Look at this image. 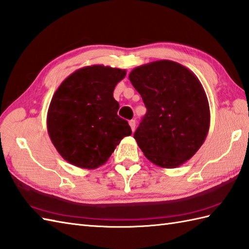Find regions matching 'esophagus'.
I'll return each instance as SVG.
<instances>
[{
    "label": "esophagus",
    "instance_id": "1",
    "mask_svg": "<svg viewBox=\"0 0 249 249\" xmlns=\"http://www.w3.org/2000/svg\"><path fill=\"white\" fill-rule=\"evenodd\" d=\"M128 123H129V126H130V128H131V130H135V127H136V121L135 120H130L129 122H128Z\"/></svg>",
    "mask_w": 249,
    "mask_h": 249
}]
</instances>
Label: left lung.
Wrapping results in <instances>:
<instances>
[{
	"instance_id": "obj_1",
	"label": "left lung",
	"mask_w": 249,
	"mask_h": 249,
	"mask_svg": "<svg viewBox=\"0 0 249 249\" xmlns=\"http://www.w3.org/2000/svg\"><path fill=\"white\" fill-rule=\"evenodd\" d=\"M128 78L147 110L134 134L137 144L158 167L183 165L209 133L210 106L202 84L187 67L169 60L136 67Z\"/></svg>"
}]
</instances>
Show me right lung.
Listing matches in <instances>:
<instances>
[{
	"instance_id": "1",
	"label": "right lung",
	"mask_w": 249,
	"mask_h": 249,
	"mask_svg": "<svg viewBox=\"0 0 249 249\" xmlns=\"http://www.w3.org/2000/svg\"><path fill=\"white\" fill-rule=\"evenodd\" d=\"M125 70L104 65L82 67L63 81L52 96L47 129L59 154L71 165L96 169L109 160L124 137L127 121L118 115L113 98Z\"/></svg>"
}]
</instances>
